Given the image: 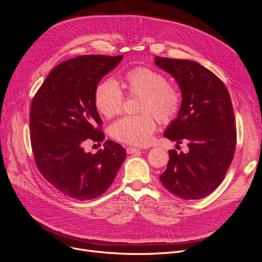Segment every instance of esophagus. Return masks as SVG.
Here are the masks:
<instances>
[{"instance_id":"34e87169","label":"esophagus","mask_w":262,"mask_h":262,"mask_svg":"<svg viewBox=\"0 0 262 262\" xmlns=\"http://www.w3.org/2000/svg\"><path fill=\"white\" fill-rule=\"evenodd\" d=\"M140 152H141L140 148H136V147H133V146H128L126 148L127 154H135V153H140Z\"/></svg>"}]
</instances>
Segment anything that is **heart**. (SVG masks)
<instances>
[{
	"label": "heart",
	"instance_id": "b5f03b06",
	"mask_svg": "<svg viewBox=\"0 0 262 262\" xmlns=\"http://www.w3.org/2000/svg\"><path fill=\"white\" fill-rule=\"evenodd\" d=\"M122 88L128 96H140L139 116L124 117L113 124L110 134L122 143L144 146L152 141L156 129L155 117L169 124L176 119L183 105V94L170 84L166 74L147 67H135L121 76ZM94 103L99 113L112 119L123 112L125 95L114 79L96 86Z\"/></svg>",
	"mask_w": 262,
	"mask_h": 262
}]
</instances>
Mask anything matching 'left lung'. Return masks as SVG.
Wrapping results in <instances>:
<instances>
[{
    "instance_id": "obj_1",
    "label": "left lung",
    "mask_w": 262,
    "mask_h": 262,
    "mask_svg": "<svg viewBox=\"0 0 262 262\" xmlns=\"http://www.w3.org/2000/svg\"><path fill=\"white\" fill-rule=\"evenodd\" d=\"M155 61L176 79L183 94L181 112L164 136L189 147L187 154L169 150L160 182L178 198L199 200L223 182L235 155L237 129L229 92L199 62L159 56Z\"/></svg>"
}]
</instances>
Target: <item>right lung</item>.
Listing matches in <instances>:
<instances>
[{
	"label": "right lung",
	"instance_id": "right-lung-1",
	"mask_svg": "<svg viewBox=\"0 0 262 262\" xmlns=\"http://www.w3.org/2000/svg\"><path fill=\"white\" fill-rule=\"evenodd\" d=\"M121 59V55L68 59L53 69L32 101L30 137L36 166L54 188L78 201L101 196L126 157L123 146L112 140L95 154L84 150L86 141L105 139L94 91Z\"/></svg>",
	"mask_w": 262,
	"mask_h": 262
}]
</instances>
